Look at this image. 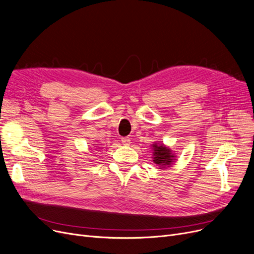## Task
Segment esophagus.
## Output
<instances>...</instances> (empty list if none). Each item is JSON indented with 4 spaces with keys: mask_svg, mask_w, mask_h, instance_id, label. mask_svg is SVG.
<instances>
[{
    "mask_svg": "<svg viewBox=\"0 0 254 254\" xmlns=\"http://www.w3.org/2000/svg\"><path fill=\"white\" fill-rule=\"evenodd\" d=\"M122 143L124 145H130L131 142H130V139L128 136H125V137H122Z\"/></svg>",
    "mask_w": 254,
    "mask_h": 254,
    "instance_id": "1",
    "label": "esophagus"
}]
</instances>
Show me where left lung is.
Listing matches in <instances>:
<instances>
[{
    "label": "left lung",
    "mask_w": 254,
    "mask_h": 254,
    "mask_svg": "<svg viewBox=\"0 0 254 254\" xmlns=\"http://www.w3.org/2000/svg\"><path fill=\"white\" fill-rule=\"evenodd\" d=\"M152 148V161L153 163L157 164L159 170H164V168L171 167L175 161L177 160L176 153L163 143L155 142L151 145Z\"/></svg>",
    "instance_id": "left-lung-1"
}]
</instances>
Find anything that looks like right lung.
<instances>
[{"mask_svg":"<svg viewBox=\"0 0 254 254\" xmlns=\"http://www.w3.org/2000/svg\"><path fill=\"white\" fill-rule=\"evenodd\" d=\"M96 149H98V148H96ZM96 149H95V150H96Z\"/></svg>","mask_w":254,"mask_h":254,"instance_id":"obj_1","label":"right lung"}]
</instances>
